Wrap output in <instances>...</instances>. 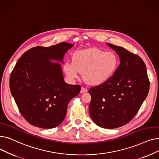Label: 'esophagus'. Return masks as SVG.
<instances>
[{"instance_id": "34e87169", "label": "esophagus", "mask_w": 159, "mask_h": 159, "mask_svg": "<svg viewBox=\"0 0 159 159\" xmlns=\"http://www.w3.org/2000/svg\"><path fill=\"white\" fill-rule=\"evenodd\" d=\"M88 92V89H87L86 88H84V87H82V88H81L80 93H86V92Z\"/></svg>"}]
</instances>
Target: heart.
I'll use <instances>...</instances> for the list:
<instances>
[{
    "label": "heart",
    "instance_id": "1",
    "mask_svg": "<svg viewBox=\"0 0 159 159\" xmlns=\"http://www.w3.org/2000/svg\"><path fill=\"white\" fill-rule=\"evenodd\" d=\"M119 66V57L112 51L97 48L75 52L72 61H66L63 70L67 77L75 80L84 73V79L89 84L99 86L111 79Z\"/></svg>",
    "mask_w": 159,
    "mask_h": 159
}]
</instances>
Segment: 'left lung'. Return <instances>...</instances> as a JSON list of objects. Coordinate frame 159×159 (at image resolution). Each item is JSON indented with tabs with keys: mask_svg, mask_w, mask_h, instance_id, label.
Listing matches in <instances>:
<instances>
[{
	"mask_svg": "<svg viewBox=\"0 0 159 159\" xmlns=\"http://www.w3.org/2000/svg\"><path fill=\"white\" fill-rule=\"evenodd\" d=\"M118 54L120 64L106 83L92 87L89 112L102 128L125 125L137 114L149 89L146 67L142 59L123 47L107 43Z\"/></svg>",
	"mask_w": 159,
	"mask_h": 159,
	"instance_id": "obj_1",
	"label": "left lung"
}]
</instances>
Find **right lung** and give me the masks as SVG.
<instances>
[{
  "label": "right lung",
  "mask_w": 159,
  "mask_h": 159,
  "mask_svg": "<svg viewBox=\"0 0 159 159\" xmlns=\"http://www.w3.org/2000/svg\"><path fill=\"white\" fill-rule=\"evenodd\" d=\"M74 46L66 42L26 51L11 73L10 92L23 118L43 129L58 126L65 118L70 101L80 92L79 85L66 83L61 65Z\"/></svg>",
  "instance_id": "add662e5"
}]
</instances>
